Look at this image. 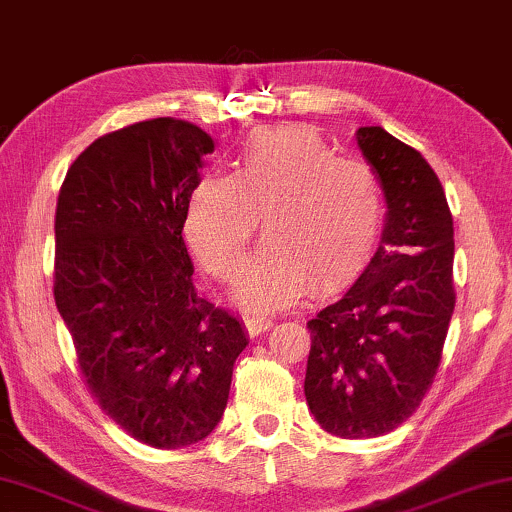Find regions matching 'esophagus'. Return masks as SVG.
<instances>
[{"label": "esophagus", "instance_id": "1", "mask_svg": "<svg viewBox=\"0 0 512 512\" xmlns=\"http://www.w3.org/2000/svg\"><path fill=\"white\" fill-rule=\"evenodd\" d=\"M274 323H276V318L267 316V313H252V316L245 318V327H248V332L252 337L264 335L269 327H274Z\"/></svg>", "mask_w": 512, "mask_h": 512}]
</instances>
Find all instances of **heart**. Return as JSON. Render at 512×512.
<instances>
[{"label":"heart","mask_w":512,"mask_h":512,"mask_svg":"<svg viewBox=\"0 0 512 512\" xmlns=\"http://www.w3.org/2000/svg\"><path fill=\"white\" fill-rule=\"evenodd\" d=\"M262 217L267 243L236 295L250 311L332 295L370 267L386 222L384 189L365 161L337 156L309 126L257 128L238 142L234 173L210 170L192 187L185 238L208 274L231 281Z\"/></svg>","instance_id":"obj_1"}]
</instances>
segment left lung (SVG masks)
<instances>
[{
    "label": "left lung",
    "instance_id": "obj_1",
    "mask_svg": "<svg viewBox=\"0 0 512 512\" xmlns=\"http://www.w3.org/2000/svg\"><path fill=\"white\" fill-rule=\"evenodd\" d=\"M386 199L381 245L339 302L306 327L304 395L320 428L346 440L391 433L438 372L454 313V222L438 175L381 126L356 131Z\"/></svg>",
    "mask_w": 512,
    "mask_h": 512
}]
</instances>
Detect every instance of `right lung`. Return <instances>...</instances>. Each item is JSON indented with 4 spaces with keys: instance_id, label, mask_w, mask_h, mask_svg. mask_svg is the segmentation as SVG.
<instances>
[{
    "instance_id": "obj_1",
    "label": "right lung",
    "mask_w": 512,
    "mask_h": 512,
    "mask_svg": "<svg viewBox=\"0 0 512 512\" xmlns=\"http://www.w3.org/2000/svg\"><path fill=\"white\" fill-rule=\"evenodd\" d=\"M199 126L149 119L102 135L67 170L56 206L53 297L98 405L135 440L208 438L248 335L196 292L182 238L203 156Z\"/></svg>"
}]
</instances>
